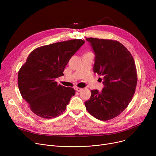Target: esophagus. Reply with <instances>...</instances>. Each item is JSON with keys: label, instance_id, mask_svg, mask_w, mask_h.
I'll return each mask as SVG.
<instances>
[{"label": "esophagus", "instance_id": "1", "mask_svg": "<svg viewBox=\"0 0 156 156\" xmlns=\"http://www.w3.org/2000/svg\"><path fill=\"white\" fill-rule=\"evenodd\" d=\"M76 90L77 92H80V91L82 90V88H80V87H76Z\"/></svg>", "mask_w": 156, "mask_h": 156}]
</instances>
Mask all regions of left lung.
<instances>
[{"label":"left lung","mask_w":156,"mask_h":156,"mask_svg":"<svg viewBox=\"0 0 156 156\" xmlns=\"http://www.w3.org/2000/svg\"><path fill=\"white\" fill-rule=\"evenodd\" d=\"M95 54L94 72L104 76L102 92L92 90L85 102L95 118L108 121L118 116L132 101L137 83L135 61L128 49L114 40L88 38Z\"/></svg>","instance_id":"1"}]
</instances>
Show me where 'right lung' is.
<instances>
[{"label": "right lung", "instance_id": "add662e5", "mask_svg": "<svg viewBox=\"0 0 156 156\" xmlns=\"http://www.w3.org/2000/svg\"><path fill=\"white\" fill-rule=\"evenodd\" d=\"M85 41L74 39L35 48L18 75L20 92L33 112L46 119L59 116L66 109L75 90L57 84L55 79Z\"/></svg>", "mask_w": 156, "mask_h": 156}]
</instances>
